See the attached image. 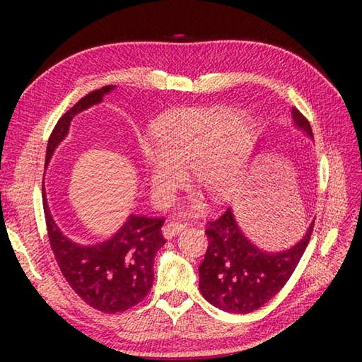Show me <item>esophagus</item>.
I'll list each match as a JSON object with an SVG mask.
<instances>
[{
	"label": "esophagus",
	"mask_w": 362,
	"mask_h": 362,
	"mask_svg": "<svg viewBox=\"0 0 362 362\" xmlns=\"http://www.w3.org/2000/svg\"><path fill=\"white\" fill-rule=\"evenodd\" d=\"M183 228H185V224H182V222H166L163 228H161V233H163L166 240H171L173 236L179 235Z\"/></svg>",
	"instance_id": "34e87169"
}]
</instances>
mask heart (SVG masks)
<instances>
[{
  "mask_svg": "<svg viewBox=\"0 0 362 362\" xmlns=\"http://www.w3.org/2000/svg\"><path fill=\"white\" fill-rule=\"evenodd\" d=\"M255 132L250 122L227 109L196 107L168 112L151 126L152 148L144 149V173L149 194L166 204L183 182L222 202L233 193L247 168ZM199 206L194 197L191 209Z\"/></svg>",
  "mask_w": 362,
  "mask_h": 362,
  "instance_id": "1",
  "label": "heart"
}]
</instances>
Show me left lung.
<instances>
[{
  "instance_id": "obj_1",
  "label": "left lung",
  "mask_w": 362,
  "mask_h": 362,
  "mask_svg": "<svg viewBox=\"0 0 362 362\" xmlns=\"http://www.w3.org/2000/svg\"><path fill=\"white\" fill-rule=\"evenodd\" d=\"M294 126L314 140L310 122L292 109ZM314 221L300 240L283 250L258 247L238 224L228 209L221 218L209 222L206 249L199 266V289L204 298L216 308L247 314L261 308L279 292L294 272L310 243Z\"/></svg>"
}]
</instances>
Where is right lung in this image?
<instances>
[{
    "mask_svg": "<svg viewBox=\"0 0 362 362\" xmlns=\"http://www.w3.org/2000/svg\"><path fill=\"white\" fill-rule=\"evenodd\" d=\"M117 86H107L83 96L54 127L46 148L45 168L65 140L76 115L103 103ZM43 210L49 244L57 264L83 302L103 313H121L132 308L148 296L153 283V258L165 245L163 219L130 214L109 240L96 244H79L68 238L54 221L45 191Z\"/></svg>",
    "mask_w": 362,
    "mask_h": 362,
    "instance_id": "right-lung-1",
    "label": "right lung"
}]
</instances>
